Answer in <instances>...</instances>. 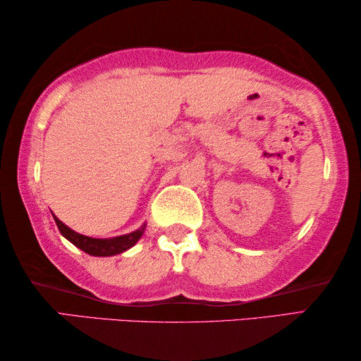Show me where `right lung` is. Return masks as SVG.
<instances>
[{
	"mask_svg": "<svg viewBox=\"0 0 361 361\" xmlns=\"http://www.w3.org/2000/svg\"><path fill=\"white\" fill-rule=\"evenodd\" d=\"M52 216L54 220H56L57 228L61 231L63 238H67L72 245H75L77 248H80L82 251H85V253L92 256H115V255L125 253L126 250L133 248V246L140 241V238L146 230V224H142L140 228L131 231V233L113 236V238H92V236L77 233V231L68 228V226L66 224H62V221L59 220L54 214Z\"/></svg>",
	"mask_w": 361,
	"mask_h": 361,
	"instance_id": "obj_1",
	"label": "right lung"
}]
</instances>
